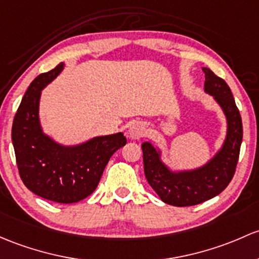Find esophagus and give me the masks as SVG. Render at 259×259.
Here are the masks:
<instances>
[{
  "mask_svg": "<svg viewBox=\"0 0 259 259\" xmlns=\"http://www.w3.org/2000/svg\"><path fill=\"white\" fill-rule=\"evenodd\" d=\"M145 133H146L145 125H144L143 122L138 121V122H134V124L129 127L127 134H129V138L132 139V140H138V139L143 138L144 135H145Z\"/></svg>",
  "mask_w": 259,
  "mask_h": 259,
  "instance_id": "esophagus-1",
  "label": "esophagus"
}]
</instances>
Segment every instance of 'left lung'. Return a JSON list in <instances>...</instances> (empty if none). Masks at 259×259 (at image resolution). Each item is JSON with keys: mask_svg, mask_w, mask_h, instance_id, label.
I'll return each instance as SVG.
<instances>
[{"mask_svg": "<svg viewBox=\"0 0 259 259\" xmlns=\"http://www.w3.org/2000/svg\"><path fill=\"white\" fill-rule=\"evenodd\" d=\"M205 73V92L213 97L227 121V134L220 150L205 165L174 171L161 160V150L150 141L141 144L144 171L149 185L162 202L171 206H194L209 200L228 186L238 162L243 129L239 110L230 87L211 69Z\"/></svg>", "mask_w": 259, "mask_h": 259, "instance_id": "left-lung-1", "label": "left lung"}]
</instances>
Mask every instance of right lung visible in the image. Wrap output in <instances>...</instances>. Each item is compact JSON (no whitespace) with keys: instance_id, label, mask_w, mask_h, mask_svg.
Segmentation results:
<instances>
[{"instance_id":"obj_1","label":"right lung","mask_w":259,"mask_h":259,"mask_svg":"<svg viewBox=\"0 0 259 259\" xmlns=\"http://www.w3.org/2000/svg\"><path fill=\"white\" fill-rule=\"evenodd\" d=\"M63 68L59 63L29 84L13 119L12 144L20 176L29 191L53 202L74 203L97 189L109 159L126 144V138L116 133L62 145L43 133L40 94Z\"/></svg>"}]
</instances>
